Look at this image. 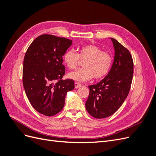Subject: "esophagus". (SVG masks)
<instances>
[{"mask_svg": "<svg viewBox=\"0 0 156 156\" xmlns=\"http://www.w3.org/2000/svg\"><path fill=\"white\" fill-rule=\"evenodd\" d=\"M81 85H82L81 84H80V83H77V82H75V88H79L80 87H81Z\"/></svg>", "mask_w": 156, "mask_h": 156, "instance_id": "esophagus-1", "label": "esophagus"}]
</instances>
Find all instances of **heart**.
Returning a JSON list of instances; mask_svg holds the SVG:
<instances>
[{
	"instance_id": "obj_1",
	"label": "heart",
	"mask_w": 156,
	"mask_h": 156,
	"mask_svg": "<svg viewBox=\"0 0 156 156\" xmlns=\"http://www.w3.org/2000/svg\"><path fill=\"white\" fill-rule=\"evenodd\" d=\"M80 60L84 62V68L68 74L69 78L79 82L87 81L93 77L95 79L105 77L109 73L112 64L111 54L93 44L80 47L78 53L69 50L64 55V63L70 69H76Z\"/></svg>"
}]
</instances>
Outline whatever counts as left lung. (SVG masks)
<instances>
[{
    "instance_id": "8db88e82",
    "label": "left lung",
    "mask_w": 156,
    "mask_h": 156,
    "mask_svg": "<svg viewBox=\"0 0 156 156\" xmlns=\"http://www.w3.org/2000/svg\"><path fill=\"white\" fill-rule=\"evenodd\" d=\"M115 54L109 73L96 84L88 86L85 107L96 119L111 116L123 104L128 95L133 75V61L130 52L119 41L111 38Z\"/></svg>"
}]
</instances>
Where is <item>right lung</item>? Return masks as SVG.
Instances as JSON below:
<instances>
[{
    "label": "right lung",
    "instance_id": "add662e5",
    "mask_svg": "<svg viewBox=\"0 0 156 156\" xmlns=\"http://www.w3.org/2000/svg\"><path fill=\"white\" fill-rule=\"evenodd\" d=\"M72 41L42 34L33 41L23 61V84L26 95L35 109L48 116L62 111L68 92L75 88L72 79L62 80L65 67L62 56Z\"/></svg>",
    "mask_w": 156,
    "mask_h": 156
}]
</instances>
